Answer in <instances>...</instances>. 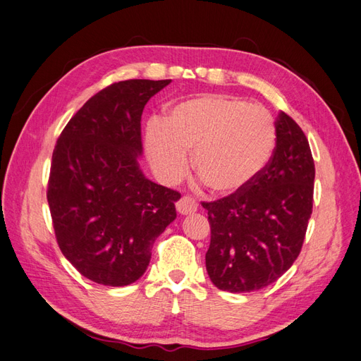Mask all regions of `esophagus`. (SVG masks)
<instances>
[{"instance_id":"34e87169","label":"esophagus","mask_w":361,"mask_h":361,"mask_svg":"<svg viewBox=\"0 0 361 361\" xmlns=\"http://www.w3.org/2000/svg\"><path fill=\"white\" fill-rule=\"evenodd\" d=\"M176 209L180 215H188V214H194L197 211V203H195L191 197H182L178 203H176Z\"/></svg>"}]
</instances>
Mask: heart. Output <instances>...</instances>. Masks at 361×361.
<instances>
[{
    "label": "heart",
    "instance_id": "heart-1",
    "mask_svg": "<svg viewBox=\"0 0 361 361\" xmlns=\"http://www.w3.org/2000/svg\"><path fill=\"white\" fill-rule=\"evenodd\" d=\"M277 128L267 108L241 97L204 93L171 108L164 120H150L149 158L167 180L187 170L192 150L195 174L218 194H235L253 183L274 155Z\"/></svg>",
    "mask_w": 361,
    "mask_h": 361
}]
</instances>
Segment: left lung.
I'll use <instances>...</instances> for the list:
<instances>
[{
  "mask_svg": "<svg viewBox=\"0 0 361 361\" xmlns=\"http://www.w3.org/2000/svg\"><path fill=\"white\" fill-rule=\"evenodd\" d=\"M268 167L243 191L203 202L211 226L206 269L227 292L274 283L298 257L313 207L314 162L302 129L286 113L276 120Z\"/></svg>",
  "mask_w": 361,
  "mask_h": 361,
  "instance_id": "1",
  "label": "left lung"
}]
</instances>
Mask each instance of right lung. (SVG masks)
Returning <instances> with one entry per match:
<instances>
[{
	"mask_svg": "<svg viewBox=\"0 0 361 361\" xmlns=\"http://www.w3.org/2000/svg\"><path fill=\"white\" fill-rule=\"evenodd\" d=\"M171 80L105 87L69 120L52 154L48 204L61 253L105 286H126L149 267L155 239L176 218L180 194L140 169L141 114Z\"/></svg>",
	"mask_w": 361,
	"mask_h": 361,
	"instance_id": "add662e5",
	"label": "right lung"
}]
</instances>
